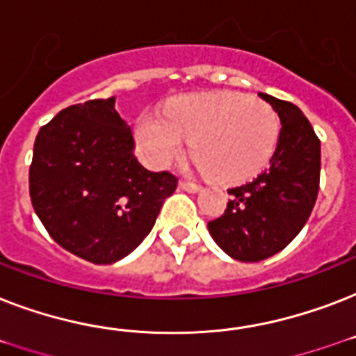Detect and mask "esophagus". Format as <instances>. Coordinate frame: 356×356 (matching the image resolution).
I'll return each mask as SVG.
<instances>
[{
	"instance_id": "obj_1",
	"label": "esophagus",
	"mask_w": 356,
	"mask_h": 356,
	"mask_svg": "<svg viewBox=\"0 0 356 356\" xmlns=\"http://www.w3.org/2000/svg\"><path fill=\"white\" fill-rule=\"evenodd\" d=\"M179 186H181L183 190H186V192H190V194H197V192H201L200 184L188 183V181H181V183H179Z\"/></svg>"
}]
</instances>
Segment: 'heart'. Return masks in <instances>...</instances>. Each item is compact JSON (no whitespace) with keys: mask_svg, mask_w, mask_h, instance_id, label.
<instances>
[{"mask_svg":"<svg viewBox=\"0 0 356 356\" xmlns=\"http://www.w3.org/2000/svg\"><path fill=\"white\" fill-rule=\"evenodd\" d=\"M134 136L144 161L166 168L183 153L184 138L195 166L220 183L254 177L273 156L279 120L270 105L234 92H201L175 97L164 116L144 113Z\"/></svg>","mask_w":356,"mask_h":356,"instance_id":"obj_1","label":"heart"}]
</instances>
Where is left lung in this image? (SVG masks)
I'll return each instance as SVG.
<instances>
[{
  "label": "left lung",
  "mask_w": 356,
  "mask_h": 356,
  "mask_svg": "<svg viewBox=\"0 0 356 356\" xmlns=\"http://www.w3.org/2000/svg\"><path fill=\"white\" fill-rule=\"evenodd\" d=\"M281 122L270 166L259 177L229 190L231 200L209 233L242 262H259L284 249L305 227L320 186L321 149L310 122L293 103L259 92Z\"/></svg>",
  "instance_id": "left-lung-1"
}]
</instances>
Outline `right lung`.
<instances>
[{
    "instance_id": "obj_1",
    "label": "right lung",
    "mask_w": 356,
    "mask_h": 356,
    "mask_svg": "<svg viewBox=\"0 0 356 356\" xmlns=\"http://www.w3.org/2000/svg\"><path fill=\"white\" fill-rule=\"evenodd\" d=\"M177 188L168 172L134 156L116 97L64 108L38 131L29 170L36 216L55 242L94 264L127 257Z\"/></svg>"
}]
</instances>
